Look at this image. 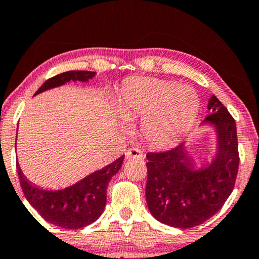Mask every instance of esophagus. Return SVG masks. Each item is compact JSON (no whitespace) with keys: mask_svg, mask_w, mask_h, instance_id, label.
I'll return each instance as SVG.
<instances>
[{"mask_svg":"<svg viewBox=\"0 0 259 259\" xmlns=\"http://www.w3.org/2000/svg\"><path fill=\"white\" fill-rule=\"evenodd\" d=\"M125 157L126 159H132V158H138V159H143V155L142 151L138 147H132L129 148L127 151L125 152Z\"/></svg>","mask_w":259,"mask_h":259,"instance_id":"obj_1","label":"esophagus"}]
</instances>
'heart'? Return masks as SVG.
I'll list each match as a JSON object with an SVG mask.
<instances>
[{
  "instance_id": "obj_1",
  "label": "heart",
  "mask_w": 259,
  "mask_h": 259,
  "mask_svg": "<svg viewBox=\"0 0 259 259\" xmlns=\"http://www.w3.org/2000/svg\"><path fill=\"white\" fill-rule=\"evenodd\" d=\"M120 111L127 119L145 117L142 132L146 139L158 147H167L194 124L199 99L191 87L153 77H135L121 87Z\"/></svg>"
}]
</instances>
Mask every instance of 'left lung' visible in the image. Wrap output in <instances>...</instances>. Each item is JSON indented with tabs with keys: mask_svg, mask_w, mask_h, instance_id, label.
<instances>
[{
	"mask_svg": "<svg viewBox=\"0 0 259 259\" xmlns=\"http://www.w3.org/2000/svg\"><path fill=\"white\" fill-rule=\"evenodd\" d=\"M205 121L216 127L219 148L207 167L194 170L183 143L164 152H148L146 200L159 222L193 228L206 222L226 202L235 186L239 151L234 118L216 96L207 105Z\"/></svg>",
	"mask_w": 259,
	"mask_h": 259,
	"instance_id": "8db88e82",
	"label": "left lung"
}]
</instances>
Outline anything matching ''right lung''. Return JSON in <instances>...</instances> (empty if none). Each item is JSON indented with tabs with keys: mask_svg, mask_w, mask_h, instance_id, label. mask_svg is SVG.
Masks as SVG:
<instances>
[{
	"mask_svg": "<svg viewBox=\"0 0 259 259\" xmlns=\"http://www.w3.org/2000/svg\"><path fill=\"white\" fill-rule=\"evenodd\" d=\"M95 76L92 71H67L42 84L36 94L62 85L70 80L87 82ZM124 155L101 170L90 174L76 185L62 191H43L26 180L17 163V171L25 198L47 222L66 229H79L95 222L106 205V191L112 176L119 171Z\"/></svg>",
	"mask_w": 259,
	"mask_h": 259,
	"instance_id": "obj_1",
	"label": "right lung"
}]
</instances>
